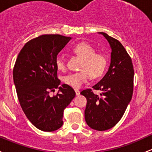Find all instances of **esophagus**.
<instances>
[{
  "instance_id": "esophagus-1",
  "label": "esophagus",
  "mask_w": 152,
  "mask_h": 152,
  "mask_svg": "<svg viewBox=\"0 0 152 152\" xmlns=\"http://www.w3.org/2000/svg\"><path fill=\"white\" fill-rule=\"evenodd\" d=\"M75 92H76V95H80V91H79V89H75Z\"/></svg>"
}]
</instances>
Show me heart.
I'll return each mask as SVG.
<instances>
[{
  "label": "heart",
  "instance_id": "obj_1",
  "mask_svg": "<svg viewBox=\"0 0 152 152\" xmlns=\"http://www.w3.org/2000/svg\"><path fill=\"white\" fill-rule=\"evenodd\" d=\"M73 52L83 59L81 71L70 73L64 78L66 84L73 88H80L89 81V78L97 79L103 75L108 65V58L103 53H96L95 49L87 43L81 42L73 48ZM56 67L59 71L66 69V63L62 56H57L55 60Z\"/></svg>",
  "mask_w": 152,
  "mask_h": 152
}]
</instances>
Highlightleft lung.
<instances>
[{
	"instance_id": "8db88e82",
	"label": "left lung",
	"mask_w": 152,
	"mask_h": 152,
	"mask_svg": "<svg viewBox=\"0 0 152 152\" xmlns=\"http://www.w3.org/2000/svg\"><path fill=\"white\" fill-rule=\"evenodd\" d=\"M106 38L111 49V64L103 79L92 87L100 90V95L92 89L81 91L87 98L84 116L89 127L104 131L114 127L122 119L133 92L134 69L132 60L122 44L106 33L99 32Z\"/></svg>"
}]
</instances>
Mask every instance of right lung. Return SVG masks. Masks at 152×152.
<instances>
[{"label": "right lung", "instance_id": "right-lung-1", "mask_svg": "<svg viewBox=\"0 0 152 152\" xmlns=\"http://www.w3.org/2000/svg\"><path fill=\"white\" fill-rule=\"evenodd\" d=\"M71 37L42 35L25 44L19 53L13 79L19 102L27 118L45 132L58 130L63 124L64 109L76 96L71 87L57 78L55 60ZM59 89L53 97L50 91Z\"/></svg>", "mask_w": 152, "mask_h": 152}]
</instances>
